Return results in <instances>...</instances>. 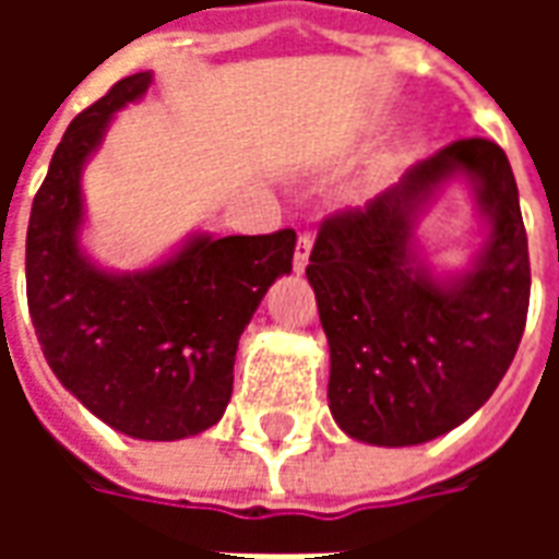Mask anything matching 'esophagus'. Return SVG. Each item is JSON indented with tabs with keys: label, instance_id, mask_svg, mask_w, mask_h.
<instances>
[{
	"label": "esophagus",
	"instance_id": "1",
	"mask_svg": "<svg viewBox=\"0 0 559 559\" xmlns=\"http://www.w3.org/2000/svg\"><path fill=\"white\" fill-rule=\"evenodd\" d=\"M311 245H314L311 233H299V239H296V251H293V269H296V272H302V269L308 266V257H311Z\"/></svg>",
	"mask_w": 559,
	"mask_h": 559
}]
</instances>
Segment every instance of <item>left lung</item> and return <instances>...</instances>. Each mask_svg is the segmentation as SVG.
Instances as JSON below:
<instances>
[{
	"label": "left lung",
	"instance_id": "obj_1",
	"mask_svg": "<svg viewBox=\"0 0 559 559\" xmlns=\"http://www.w3.org/2000/svg\"><path fill=\"white\" fill-rule=\"evenodd\" d=\"M452 171H469L492 221L477 269L440 285L412 266V215ZM329 338V411L353 440L416 445L491 399L530 305L527 230L506 152L449 143L365 206L329 215L305 269Z\"/></svg>",
	"mask_w": 559,
	"mask_h": 559
}]
</instances>
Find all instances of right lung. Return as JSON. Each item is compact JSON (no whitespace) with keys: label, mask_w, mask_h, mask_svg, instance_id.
Masks as SVG:
<instances>
[{"label":"right lung","mask_w":559,"mask_h":559,"mask_svg":"<svg viewBox=\"0 0 559 559\" xmlns=\"http://www.w3.org/2000/svg\"><path fill=\"white\" fill-rule=\"evenodd\" d=\"M148 83V71L119 80L56 146L32 200L26 299L44 359L83 407L138 440H182L227 411L239 335L272 281L293 269L296 233L197 236L138 275L83 260L80 167L110 116Z\"/></svg>","instance_id":"add662e5"}]
</instances>
